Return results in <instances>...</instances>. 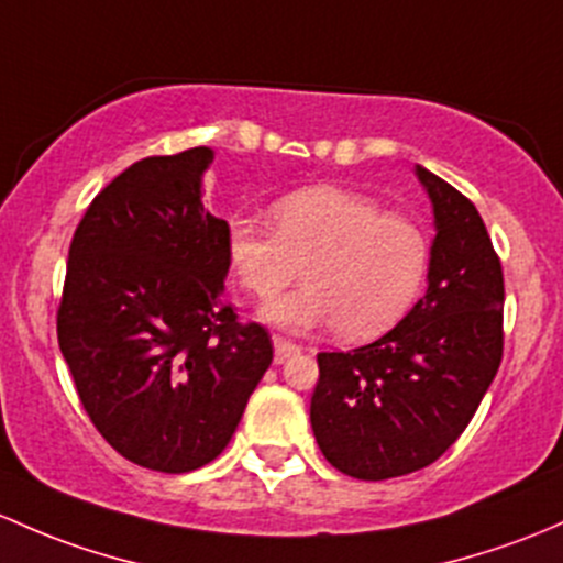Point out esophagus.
<instances>
[{"instance_id":"34e87169","label":"esophagus","mask_w":563,"mask_h":563,"mask_svg":"<svg viewBox=\"0 0 563 563\" xmlns=\"http://www.w3.org/2000/svg\"><path fill=\"white\" fill-rule=\"evenodd\" d=\"M274 349H276V362H279V365L282 362H287L292 354L300 352L298 343H292L289 338H284V335H274Z\"/></svg>"}]
</instances>
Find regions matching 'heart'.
Returning a JSON list of instances; mask_svg holds the SVG:
<instances>
[{"label": "heart", "mask_w": 563, "mask_h": 563, "mask_svg": "<svg viewBox=\"0 0 563 563\" xmlns=\"http://www.w3.org/2000/svg\"><path fill=\"white\" fill-rule=\"evenodd\" d=\"M271 214L274 228L231 220L225 250L241 287L255 298H274L306 276L303 289L265 308L282 328L335 324L341 341H373L424 289L432 257L427 233L365 192L308 187L276 201Z\"/></svg>", "instance_id": "heart-1"}]
</instances>
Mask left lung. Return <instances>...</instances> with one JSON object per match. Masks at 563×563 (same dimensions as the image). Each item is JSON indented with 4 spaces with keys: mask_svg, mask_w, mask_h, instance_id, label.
Wrapping results in <instances>:
<instances>
[{
    "mask_svg": "<svg viewBox=\"0 0 563 563\" xmlns=\"http://www.w3.org/2000/svg\"><path fill=\"white\" fill-rule=\"evenodd\" d=\"M434 209L427 295L354 352L317 354L311 427L343 475L386 481L438 462L499 371L505 279L475 203L416 166Z\"/></svg>",
    "mask_w": 563,
    "mask_h": 563,
    "instance_id": "left-lung-1",
    "label": "left lung"
}]
</instances>
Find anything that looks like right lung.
Wrapping results in <instances>:
<instances>
[{
	"label": "right lung",
	"instance_id": "1",
	"mask_svg": "<svg viewBox=\"0 0 563 563\" xmlns=\"http://www.w3.org/2000/svg\"><path fill=\"white\" fill-rule=\"evenodd\" d=\"M209 147L136 161L90 201L69 244L58 346L82 408L120 456L190 473L231 443L274 360L222 300L228 222L209 214Z\"/></svg>",
	"mask_w": 563,
	"mask_h": 563
}]
</instances>
